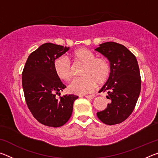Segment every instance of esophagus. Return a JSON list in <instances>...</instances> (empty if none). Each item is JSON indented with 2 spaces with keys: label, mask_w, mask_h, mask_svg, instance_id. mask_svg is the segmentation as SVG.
<instances>
[{
  "label": "esophagus",
  "mask_w": 158,
  "mask_h": 158,
  "mask_svg": "<svg viewBox=\"0 0 158 158\" xmlns=\"http://www.w3.org/2000/svg\"><path fill=\"white\" fill-rule=\"evenodd\" d=\"M85 98H88V99H93L95 97V95H85Z\"/></svg>",
  "instance_id": "obj_1"
}]
</instances>
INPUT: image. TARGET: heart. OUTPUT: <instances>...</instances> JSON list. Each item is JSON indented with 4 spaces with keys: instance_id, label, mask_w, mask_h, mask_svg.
I'll list each match as a JSON object with an SVG mask.
<instances>
[{
    "instance_id": "heart-1",
    "label": "heart",
    "mask_w": 158,
    "mask_h": 158,
    "mask_svg": "<svg viewBox=\"0 0 158 158\" xmlns=\"http://www.w3.org/2000/svg\"><path fill=\"white\" fill-rule=\"evenodd\" d=\"M70 57L75 63L82 64V77L73 80L68 89L76 95H84L92 92L98 84H103L108 79L111 73V65L108 59L104 56L95 57L92 51L80 48L72 52ZM53 69L57 77L65 81L73 78V69L65 57L60 56L53 62Z\"/></svg>"
}]
</instances>
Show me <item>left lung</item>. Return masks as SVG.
I'll return each instance as SVG.
<instances>
[{
	"mask_svg": "<svg viewBox=\"0 0 158 158\" xmlns=\"http://www.w3.org/2000/svg\"><path fill=\"white\" fill-rule=\"evenodd\" d=\"M108 58L111 73L99 92H106L111 100L97 116L105 124L121 123L132 113L141 91V77L137 58L126 47L114 42H105L95 49Z\"/></svg>",
	"mask_w": 158,
	"mask_h": 158,
	"instance_id": "left-lung-1",
	"label": "left lung"
}]
</instances>
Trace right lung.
I'll return each mask as SVG.
<instances>
[{"label": "right lung", "mask_w": 158, "mask_h": 158, "mask_svg": "<svg viewBox=\"0 0 158 158\" xmlns=\"http://www.w3.org/2000/svg\"><path fill=\"white\" fill-rule=\"evenodd\" d=\"M69 49L53 43L42 44L29 55L22 73V86L29 110L37 121L49 127L65 124L73 114L74 102L79 98L74 95L56 98L66 86L56 74L53 62Z\"/></svg>", "instance_id": "1"}]
</instances>
